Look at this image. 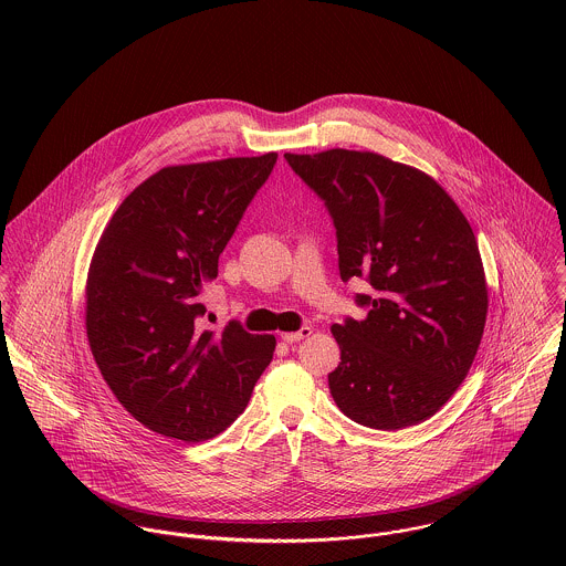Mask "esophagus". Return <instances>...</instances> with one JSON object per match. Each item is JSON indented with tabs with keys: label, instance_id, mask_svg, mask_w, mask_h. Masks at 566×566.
Masks as SVG:
<instances>
[{
	"label": "esophagus",
	"instance_id": "1",
	"mask_svg": "<svg viewBox=\"0 0 566 566\" xmlns=\"http://www.w3.org/2000/svg\"><path fill=\"white\" fill-rule=\"evenodd\" d=\"M312 333H314V331H312V326H303V328H298V331H294V333H283V342L294 344V342H301V339L310 337Z\"/></svg>",
	"mask_w": 566,
	"mask_h": 566
}]
</instances>
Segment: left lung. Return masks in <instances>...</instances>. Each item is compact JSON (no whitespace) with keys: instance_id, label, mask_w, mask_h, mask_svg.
<instances>
[{"instance_id":"obj_1","label":"left lung","mask_w":566,"mask_h":566,"mask_svg":"<svg viewBox=\"0 0 566 566\" xmlns=\"http://www.w3.org/2000/svg\"><path fill=\"white\" fill-rule=\"evenodd\" d=\"M333 218L339 276L366 279L364 321L333 324L328 375L355 422L395 431L431 418L467 379L488 314L482 254L453 198L424 171L375 153L285 155Z\"/></svg>"}]
</instances>
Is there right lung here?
Returning <instances> with one entry per match:
<instances>
[{"instance_id":"1","label":"right lung","mask_w":566,"mask_h":566,"mask_svg":"<svg viewBox=\"0 0 566 566\" xmlns=\"http://www.w3.org/2000/svg\"><path fill=\"white\" fill-rule=\"evenodd\" d=\"M276 153L169 165L117 207L86 276L84 323L115 399L165 438L202 442L250 401L276 346L238 321L200 331L202 290Z\"/></svg>"}]
</instances>
